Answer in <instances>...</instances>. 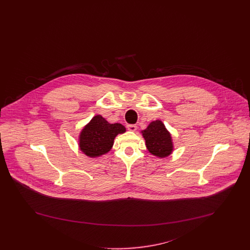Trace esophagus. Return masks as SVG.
<instances>
[{
  "mask_svg": "<svg viewBox=\"0 0 250 250\" xmlns=\"http://www.w3.org/2000/svg\"><path fill=\"white\" fill-rule=\"evenodd\" d=\"M127 129L130 131L137 130V125H127Z\"/></svg>",
  "mask_w": 250,
  "mask_h": 250,
  "instance_id": "esophagus-1",
  "label": "esophagus"
}]
</instances>
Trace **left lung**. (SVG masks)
I'll use <instances>...</instances> for the list:
<instances>
[{
  "mask_svg": "<svg viewBox=\"0 0 250 250\" xmlns=\"http://www.w3.org/2000/svg\"><path fill=\"white\" fill-rule=\"evenodd\" d=\"M143 138L148 151L158 157H166L172 151V142L170 134L167 132L159 120L152 122L148 127L143 131Z\"/></svg>",
  "mask_w": 250,
  "mask_h": 250,
  "instance_id": "obj_1",
  "label": "left lung"
}]
</instances>
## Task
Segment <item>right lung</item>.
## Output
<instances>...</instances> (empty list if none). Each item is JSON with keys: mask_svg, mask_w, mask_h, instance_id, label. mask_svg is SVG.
I'll list each match as a JSON object with an SVG mask.
<instances>
[{"mask_svg": "<svg viewBox=\"0 0 250 250\" xmlns=\"http://www.w3.org/2000/svg\"><path fill=\"white\" fill-rule=\"evenodd\" d=\"M125 132L121 124H108L100 115H96L84 127L80 136V147L84 154L95 157L107 153L115 137Z\"/></svg>", "mask_w": 250, "mask_h": 250, "instance_id": "1", "label": "right lung"}]
</instances>
